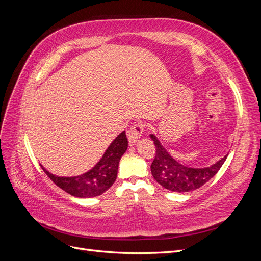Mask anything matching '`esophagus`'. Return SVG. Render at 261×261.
I'll use <instances>...</instances> for the list:
<instances>
[{
    "mask_svg": "<svg viewBox=\"0 0 261 261\" xmlns=\"http://www.w3.org/2000/svg\"><path fill=\"white\" fill-rule=\"evenodd\" d=\"M144 129H145V125L144 124H141V123H135V124H134L132 127H130V129L128 130V134H127L129 143H132V144L133 143H136V141L141 136H143Z\"/></svg>",
    "mask_w": 261,
    "mask_h": 261,
    "instance_id": "1",
    "label": "esophagus"
}]
</instances>
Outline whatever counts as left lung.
I'll use <instances>...</instances> for the list:
<instances>
[{"label": "left lung", "mask_w": 261, "mask_h": 261, "mask_svg": "<svg viewBox=\"0 0 261 261\" xmlns=\"http://www.w3.org/2000/svg\"><path fill=\"white\" fill-rule=\"evenodd\" d=\"M150 138L155 146V155L151 163L152 176L161 186L172 192L186 193L198 189L217 174L227 156L226 154L209 168H188L173 159L154 135H150Z\"/></svg>", "instance_id": "left-lung-1"}]
</instances>
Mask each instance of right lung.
<instances>
[{"label":"right lung","instance_id":"1","mask_svg":"<svg viewBox=\"0 0 261 261\" xmlns=\"http://www.w3.org/2000/svg\"><path fill=\"white\" fill-rule=\"evenodd\" d=\"M127 146V137L123 132L109 146L96 167L80 176L60 177L51 174L44 168L42 170L55 185L67 194L80 198L96 197L107 192L113 185L117 176L118 163Z\"/></svg>","mask_w":261,"mask_h":261}]
</instances>
